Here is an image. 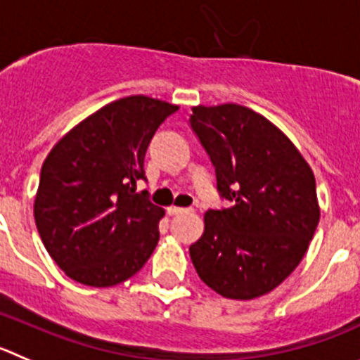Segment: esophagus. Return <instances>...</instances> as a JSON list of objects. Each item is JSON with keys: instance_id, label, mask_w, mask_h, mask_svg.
<instances>
[{"instance_id": "esophagus-1", "label": "esophagus", "mask_w": 360, "mask_h": 360, "mask_svg": "<svg viewBox=\"0 0 360 360\" xmlns=\"http://www.w3.org/2000/svg\"><path fill=\"white\" fill-rule=\"evenodd\" d=\"M167 213H169L170 217H176V214L188 213V210H184V207H177V206H170L169 210H167Z\"/></svg>"}]
</instances>
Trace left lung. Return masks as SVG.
Listing matches in <instances>:
<instances>
[{
  "label": "left lung",
  "mask_w": 360,
  "mask_h": 360,
  "mask_svg": "<svg viewBox=\"0 0 360 360\" xmlns=\"http://www.w3.org/2000/svg\"><path fill=\"white\" fill-rule=\"evenodd\" d=\"M191 112L218 193L231 202L204 214L191 263L221 297H263L290 277L314 236L320 221L314 174L286 134L254 110L227 103L199 104Z\"/></svg>",
  "instance_id": "obj_1"
}]
</instances>
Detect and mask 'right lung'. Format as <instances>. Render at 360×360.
I'll return each instance as SVG.
<instances>
[{"instance_id":"add662e5","label":"right lung","mask_w":360,"mask_h":360,"mask_svg":"<svg viewBox=\"0 0 360 360\" xmlns=\"http://www.w3.org/2000/svg\"><path fill=\"white\" fill-rule=\"evenodd\" d=\"M179 106L147 96L106 104L56 142L40 170L33 204L49 256L72 281L117 286L156 248L165 210L146 191L143 158L150 139Z\"/></svg>"}]
</instances>
